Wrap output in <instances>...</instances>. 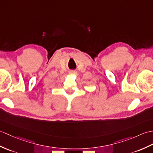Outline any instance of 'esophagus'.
<instances>
[{"instance_id": "esophagus-1", "label": "esophagus", "mask_w": 153, "mask_h": 153, "mask_svg": "<svg viewBox=\"0 0 153 153\" xmlns=\"http://www.w3.org/2000/svg\"><path fill=\"white\" fill-rule=\"evenodd\" d=\"M76 74H77V72L75 70H70L69 72V74H70V75H76Z\"/></svg>"}]
</instances>
